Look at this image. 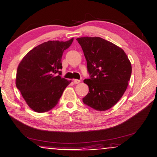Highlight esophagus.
Returning <instances> with one entry per match:
<instances>
[{"instance_id":"1","label":"esophagus","mask_w":157,"mask_h":157,"mask_svg":"<svg viewBox=\"0 0 157 157\" xmlns=\"http://www.w3.org/2000/svg\"><path fill=\"white\" fill-rule=\"evenodd\" d=\"M79 82H80V80H79V79H73V83H74L75 84H78Z\"/></svg>"}]
</instances>
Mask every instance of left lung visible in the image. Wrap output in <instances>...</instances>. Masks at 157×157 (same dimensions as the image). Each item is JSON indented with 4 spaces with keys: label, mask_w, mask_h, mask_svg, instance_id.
Here are the masks:
<instances>
[{
    "label": "left lung",
    "mask_w": 157,
    "mask_h": 157,
    "mask_svg": "<svg viewBox=\"0 0 157 157\" xmlns=\"http://www.w3.org/2000/svg\"><path fill=\"white\" fill-rule=\"evenodd\" d=\"M84 52L90 78L84 81L89 93L82 99L85 105L97 111L111 108L127 90L131 64L124 50L101 37L77 39Z\"/></svg>",
    "instance_id": "8db88e82"
}]
</instances>
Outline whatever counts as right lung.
Instances as JSON below:
<instances>
[{
  "label": "right lung",
  "mask_w": 157,
  "mask_h": 157,
  "mask_svg": "<svg viewBox=\"0 0 157 157\" xmlns=\"http://www.w3.org/2000/svg\"><path fill=\"white\" fill-rule=\"evenodd\" d=\"M73 41L43 43L30 50L18 65L16 87L35 112L42 113L54 108L71 82L61 78L60 69L63 52Z\"/></svg>",
  "instance_id": "obj_1"
}]
</instances>
